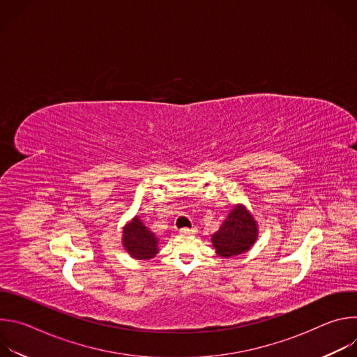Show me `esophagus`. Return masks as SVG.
<instances>
[{
  "mask_svg": "<svg viewBox=\"0 0 357 357\" xmlns=\"http://www.w3.org/2000/svg\"><path fill=\"white\" fill-rule=\"evenodd\" d=\"M179 231H181V233H185V234H186V233H196V227H192V229H190V227H182Z\"/></svg>",
  "mask_w": 357,
  "mask_h": 357,
  "instance_id": "obj_1",
  "label": "esophagus"
}]
</instances>
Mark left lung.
<instances>
[{"instance_id":"8db88e82","label":"left lung","mask_w":357,"mask_h":357,"mask_svg":"<svg viewBox=\"0 0 357 357\" xmlns=\"http://www.w3.org/2000/svg\"><path fill=\"white\" fill-rule=\"evenodd\" d=\"M257 238V225L244 206L237 205L227 215L220 229L212 236L219 256L230 259L245 252Z\"/></svg>"}]
</instances>
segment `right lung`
<instances>
[{
	"mask_svg": "<svg viewBox=\"0 0 357 357\" xmlns=\"http://www.w3.org/2000/svg\"><path fill=\"white\" fill-rule=\"evenodd\" d=\"M123 243L131 256L138 260L152 259L158 252V240L155 234L151 233L138 218L126 226L123 231Z\"/></svg>",
	"mask_w": 357,
	"mask_h": 357,
	"instance_id": "obj_1",
	"label": "right lung"
}]
</instances>
